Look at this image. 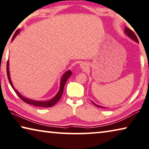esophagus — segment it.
Masks as SVG:
<instances>
[{"label": "esophagus", "mask_w": 149, "mask_h": 149, "mask_svg": "<svg viewBox=\"0 0 149 149\" xmlns=\"http://www.w3.org/2000/svg\"><path fill=\"white\" fill-rule=\"evenodd\" d=\"M80 68L82 70H86L88 68V64L87 63H85V62H82L80 63Z\"/></svg>", "instance_id": "34e87169"}]
</instances>
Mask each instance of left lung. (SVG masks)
Wrapping results in <instances>:
<instances>
[{"label":"left lung","mask_w":149,"mask_h":149,"mask_svg":"<svg viewBox=\"0 0 149 149\" xmlns=\"http://www.w3.org/2000/svg\"><path fill=\"white\" fill-rule=\"evenodd\" d=\"M124 33L127 35V36L129 37V38H130L131 39H132L133 41H134L135 42H136V43H139V41H138V39H137V37L136 35H135V34L134 33V32L132 31V30H130V29H128L127 27H125V29H124ZM92 103L94 104L95 106H97V107H100V108H106V107H103V106H99V105H97V104H96L95 103H94L92 102Z\"/></svg>","instance_id":"left-lung-1"}]
</instances>
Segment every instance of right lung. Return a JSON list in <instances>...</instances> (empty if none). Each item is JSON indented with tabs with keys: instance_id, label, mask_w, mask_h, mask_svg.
Returning <instances> with one entry per match:
<instances>
[{
	"instance_id": "obj_1",
	"label": "right lung",
	"mask_w": 149,
	"mask_h": 149,
	"mask_svg": "<svg viewBox=\"0 0 149 149\" xmlns=\"http://www.w3.org/2000/svg\"><path fill=\"white\" fill-rule=\"evenodd\" d=\"M21 29H18L16 32H15V35H13V38H12V41L14 40V39L16 37L17 35L19 34L21 31ZM6 72H7V77L8 79V81H9V83L12 86V88H13V90L15 91L16 94L19 96V97L21 98L22 100L25 102L26 104H31V105H33L35 106H39V107H45V108H49V107H52V106H54L55 104H56L57 102H58L59 100H60L61 97L63 94V88L64 86H65V84L67 81L68 79L70 77L71 75H72V73L71 72V70H68L67 72H65L64 74L62 75L61 78V81H60V86H59V90L58 91V92L57 93V94L53 97L52 99L49 100L47 101H37V100H31L29 98H27L25 96H23V95H21L20 93L18 92V91L15 88L14 86H13V84L12 83V81L10 79V72H9V61L8 60L7 61V65H6Z\"/></svg>"
}]
</instances>
